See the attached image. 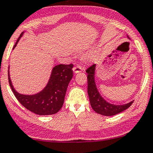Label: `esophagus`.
I'll use <instances>...</instances> for the list:
<instances>
[{"label":"esophagus","mask_w":153,"mask_h":153,"mask_svg":"<svg viewBox=\"0 0 153 153\" xmlns=\"http://www.w3.org/2000/svg\"><path fill=\"white\" fill-rule=\"evenodd\" d=\"M82 69H83L82 67H81V66H79V65L75 66V67L73 68V71H74V72L75 74L81 72V71H82Z\"/></svg>","instance_id":"34e87169"}]
</instances>
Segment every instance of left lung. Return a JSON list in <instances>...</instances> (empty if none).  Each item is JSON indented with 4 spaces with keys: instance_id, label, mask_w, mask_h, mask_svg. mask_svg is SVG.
<instances>
[{
    "instance_id": "1",
    "label": "left lung",
    "mask_w": 153,
    "mask_h": 153,
    "mask_svg": "<svg viewBox=\"0 0 153 153\" xmlns=\"http://www.w3.org/2000/svg\"><path fill=\"white\" fill-rule=\"evenodd\" d=\"M129 38V37L128 36ZM130 39V38H129ZM96 65H93L86 69L88 74V95L89 97L91 108L97 114L105 116H111L116 115L122 111L126 110L131 106L133 101L123 105H115L106 101L101 97L98 91L95 83Z\"/></svg>"
}]
</instances>
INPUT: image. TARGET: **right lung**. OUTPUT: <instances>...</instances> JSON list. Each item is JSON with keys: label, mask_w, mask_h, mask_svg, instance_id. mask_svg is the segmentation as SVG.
I'll return each instance as SVG.
<instances>
[{"label": "right lung", "mask_w": 153, "mask_h": 153, "mask_svg": "<svg viewBox=\"0 0 153 153\" xmlns=\"http://www.w3.org/2000/svg\"><path fill=\"white\" fill-rule=\"evenodd\" d=\"M23 34L24 32L20 34L13 49ZM72 68V64L55 66L47 86L40 92L33 95H25L16 91L11 82L8 69L9 84L16 99L27 110L40 116L54 114L63 105L67 86L73 76Z\"/></svg>", "instance_id": "right-lung-1"}]
</instances>
